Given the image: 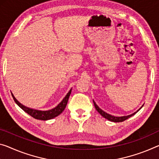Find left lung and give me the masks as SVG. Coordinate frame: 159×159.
I'll return each instance as SVG.
<instances>
[{
  "mask_svg": "<svg viewBox=\"0 0 159 159\" xmlns=\"http://www.w3.org/2000/svg\"><path fill=\"white\" fill-rule=\"evenodd\" d=\"M93 102H94V107H95V108H96L97 111H98L99 113L100 114H101V115H102V116L104 117L105 119H108L109 121H114V122H121V121H125L126 119H129V118H130L131 116H133V115H134V114H135L136 113H137V112H138V111H139V110H140V109H141V107H143V106L141 107L140 109H138V110L134 112V113L130 114V115H128V116H112V115H111V114H109L106 113V112L104 111L103 110H102V109H100L98 106H97V104L95 103L94 101H93Z\"/></svg>",
  "mask_w": 159,
  "mask_h": 159,
  "instance_id": "left-lung-1",
  "label": "left lung"
}]
</instances>
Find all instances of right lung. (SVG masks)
<instances>
[{"mask_svg":"<svg viewBox=\"0 0 159 159\" xmlns=\"http://www.w3.org/2000/svg\"><path fill=\"white\" fill-rule=\"evenodd\" d=\"M71 92H72V89L70 90L69 92H68L67 95L65 97V98L62 99V101L61 102L57 107H55V108L48 111L36 110V109L28 108V107H27L22 104H20L18 100L15 98L13 94L12 93L11 94L15 102H16V103L18 104L24 111H25L26 113H28L29 114V115H30L32 117H33V118H35L36 119H40V120L45 121V120H49V119L55 118V117L60 115V114L64 111L66 106H67L68 99H69L70 95L71 94Z\"/></svg>","mask_w":159,"mask_h":159,"instance_id":"1","label":"right lung"}]
</instances>
